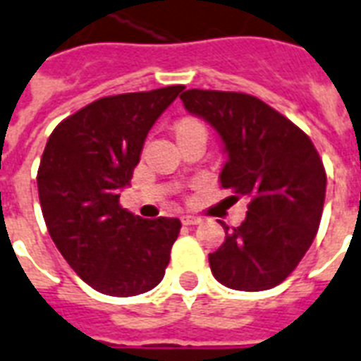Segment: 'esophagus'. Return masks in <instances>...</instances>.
Wrapping results in <instances>:
<instances>
[{"label": "esophagus", "instance_id": "34e87169", "mask_svg": "<svg viewBox=\"0 0 361 361\" xmlns=\"http://www.w3.org/2000/svg\"><path fill=\"white\" fill-rule=\"evenodd\" d=\"M181 222H183L185 226H192V224H198V222H202V219L196 215H183L181 216Z\"/></svg>", "mask_w": 361, "mask_h": 361}]
</instances>
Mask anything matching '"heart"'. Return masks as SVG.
<instances>
[{
	"label": "heart",
	"instance_id": "obj_1",
	"mask_svg": "<svg viewBox=\"0 0 361 361\" xmlns=\"http://www.w3.org/2000/svg\"><path fill=\"white\" fill-rule=\"evenodd\" d=\"M190 126H200V122H198V120H192V118H183L178 122V126H176V131L185 130V128H190Z\"/></svg>",
	"mask_w": 361,
	"mask_h": 361
}]
</instances>
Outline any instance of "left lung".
Wrapping results in <instances>:
<instances>
[{
  "mask_svg": "<svg viewBox=\"0 0 361 361\" xmlns=\"http://www.w3.org/2000/svg\"><path fill=\"white\" fill-rule=\"evenodd\" d=\"M185 109L221 135L228 163L222 189L247 196L241 226L221 222L226 239L209 254L213 276L237 291H265L291 274L317 235L326 172L312 139L256 96L190 89Z\"/></svg>",
  "mask_w": 361,
  "mask_h": 361,
  "instance_id": "obj_1",
  "label": "left lung"
}]
</instances>
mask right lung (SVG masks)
<instances>
[{
	"instance_id": "1",
	"label": "right lung",
	"mask_w": 361,
	"mask_h": 361,
	"mask_svg": "<svg viewBox=\"0 0 361 361\" xmlns=\"http://www.w3.org/2000/svg\"><path fill=\"white\" fill-rule=\"evenodd\" d=\"M183 90L105 96L70 114L49 135L37 183L55 247L83 282L133 297L165 276L180 219H140L120 206L155 120Z\"/></svg>"
}]
</instances>
